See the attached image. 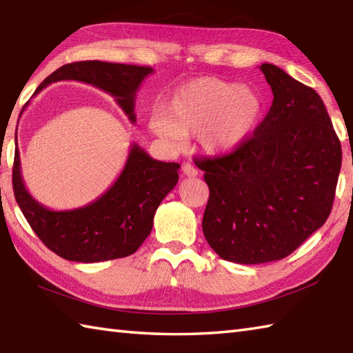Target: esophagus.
<instances>
[{"label":"esophagus","instance_id":"obj_1","mask_svg":"<svg viewBox=\"0 0 353 353\" xmlns=\"http://www.w3.org/2000/svg\"><path fill=\"white\" fill-rule=\"evenodd\" d=\"M182 171H183V174L188 176V177H196L199 174L197 168L194 167V165H191V163H183L182 165Z\"/></svg>","mask_w":353,"mask_h":353}]
</instances>
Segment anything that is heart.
I'll list each match as a JSON object with an SVG mask.
<instances>
[{
    "instance_id": "heart-1",
    "label": "heart",
    "mask_w": 353,
    "mask_h": 353,
    "mask_svg": "<svg viewBox=\"0 0 353 353\" xmlns=\"http://www.w3.org/2000/svg\"><path fill=\"white\" fill-rule=\"evenodd\" d=\"M261 95L253 88L216 77H200L176 89L165 114L150 118V127L170 142L200 133L214 153H228L253 133L262 114Z\"/></svg>"
}]
</instances>
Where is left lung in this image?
<instances>
[{"instance_id": "1", "label": "left lung", "mask_w": 353, "mask_h": 353, "mask_svg": "<svg viewBox=\"0 0 353 353\" xmlns=\"http://www.w3.org/2000/svg\"><path fill=\"white\" fill-rule=\"evenodd\" d=\"M259 70L273 104L234 152L205 157L203 234L221 259L264 264L294 252L331 214L341 144L323 100L272 63Z\"/></svg>"}]
</instances>
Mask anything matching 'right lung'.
<instances>
[{
  "label": "right lung",
  "instance_id": "right-lung-1",
  "mask_svg": "<svg viewBox=\"0 0 353 353\" xmlns=\"http://www.w3.org/2000/svg\"><path fill=\"white\" fill-rule=\"evenodd\" d=\"M152 72L150 66L74 62L61 66L45 79L36 94L54 81H83L114 97L134 124V99L141 83ZM179 163L156 161L144 148L133 144L121 174L103 196L77 209L51 211L27 191L17 147L13 192L30 228L51 252L68 261L101 262L129 256L139 249L152 232L157 206L179 181Z\"/></svg>",
  "mask_w": 353,
  "mask_h": 353
}]
</instances>
